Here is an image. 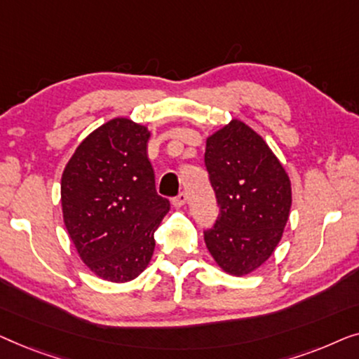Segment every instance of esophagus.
Returning <instances> with one entry per match:
<instances>
[{"label": "esophagus", "mask_w": 359, "mask_h": 359, "mask_svg": "<svg viewBox=\"0 0 359 359\" xmlns=\"http://www.w3.org/2000/svg\"><path fill=\"white\" fill-rule=\"evenodd\" d=\"M172 203H174V206H177V208L184 206L187 203V194H185V191H180V194L172 200Z\"/></svg>", "instance_id": "esophagus-1"}]
</instances>
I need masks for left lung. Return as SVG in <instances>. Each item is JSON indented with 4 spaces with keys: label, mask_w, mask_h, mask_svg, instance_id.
Returning a JSON list of instances; mask_svg holds the SVG:
<instances>
[{
    "label": "left lung",
    "mask_w": 359,
    "mask_h": 359,
    "mask_svg": "<svg viewBox=\"0 0 359 359\" xmlns=\"http://www.w3.org/2000/svg\"><path fill=\"white\" fill-rule=\"evenodd\" d=\"M205 165L219 215L205 242L226 273L259 269L283 236L291 208V182L260 135L239 120L208 136Z\"/></svg>",
    "instance_id": "1"
}]
</instances>
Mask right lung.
Wrapping results in <instances>:
<instances>
[{"mask_svg": "<svg viewBox=\"0 0 359 359\" xmlns=\"http://www.w3.org/2000/svg\"><path fill=\"white\" fill-rule=\"evenodd\" d=\"M149 131L114 118L81 143L62 175V208L81 260L99 278L125 283L148 266L168 211L156 191Z\"/></svg>", "mask_w": 359, "mask_h": 359, "instance_id": "add662e5", "label": "right lung"}]
</instances>
